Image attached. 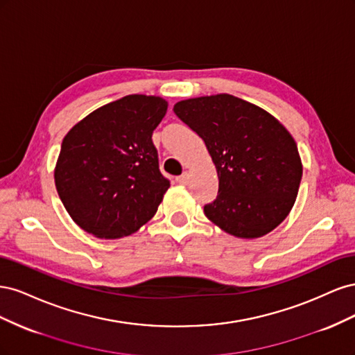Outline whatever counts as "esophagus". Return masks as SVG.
<instances>
[{"label": "esophagus", "mask_w": 355, "mask_h": 355, "mask_svg": "<svg viewBox=\"0 0 355 355\" xmlns=\"http://www.w3.org/2000/svg\"><path fill=\"white\" fill-rule=\"evenodd\" d=\"M176 180L179 182L180 185H187V184H189V173H188V171H184V173H182L180 176H178V178H176Z\"/></svg>", "instance_id": "esophagus-1"}]
</instances>
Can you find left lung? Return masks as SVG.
Listing matches in <instances>:
<instances>
[{
    "instance_id": "1",
    "label": "left lung",
    "mask_w": 355,
    "mask_h": 355,
    "mask_svg": "<svg viewBox=\"0 0 355 355\" xmlns=\"http://www.w3.org/2000/svg\"><path fill=\"white\" fill-rule=\"evenodd\" d=\"M175 114L206 144L219 192L204 214L237 239H259L292 210L302 179L293 136L261 106L219 93L180 101Z\"/></svg>"
}]
</instances>
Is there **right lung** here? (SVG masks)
<instances>
[{
  "label": "right lung",
  "mask_w": 355,
  "mask_h": 355,
  "mask_svg": "<svg viewBox=\"0 0 355 355\" xmlns=\"http://www.w3.org/2000/svg\"><path fill=\"white\" fill-rule=\"evenodd\" d=\"M167 106L159 96L128 94L94 110L63 137L55 184L81 230L116 240L154 218L170 187L153 144Z\"/></svg>",
  "instance_id": "obj_1"
}]
</instances>
